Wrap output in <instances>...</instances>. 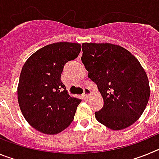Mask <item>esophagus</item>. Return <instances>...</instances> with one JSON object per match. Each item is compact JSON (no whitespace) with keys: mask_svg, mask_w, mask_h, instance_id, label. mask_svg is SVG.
<instances>
[{"mask_svg":"<svg viewBox=\"0 0 159 159\" xmlns=\"http://www.w3.org/2000/svg\"><path fill=\"white\" fill-rule=\"evenodd\" d=\"M91 94H92V92H91V90H90L89 88H85V89H84V95L86 97V98H88Z\"/></svg>","mask_w":159,"mask_h":159,"instance_id":"1","label":"esophagus"}]
</instances>
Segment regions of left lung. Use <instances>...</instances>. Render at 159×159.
Instances as JSON below:
<instances>
[{"label": "left lung", "mask_w": 159, "mask_h": 159, "mask_svg": "<svg viewBox=\"0 0 159 159\" xmlns=\"http://www.w3.org/2000/svg\"><path fill=\"white\" fill-rule=\"evenodd\" d=\"M83 64L98 87L103 107L97 121L111 130L130 127L139 119L150 98L148 77L138 59L113 43H84Z\"/></svg>", "instance_id": "1"}]
</instances>
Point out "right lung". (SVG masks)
Returning a JSON list of instances; mask_svg holds the SVG:
<instances>
[{"mask_svg": "<svg viewBox=\"0 0 159 159\" xmlns=\"http://www.w3.org/2000/svg\"><path fill=\"white\" fill-rule=\"evenodd\" d=\"M81 44L58 42L37 50L22 67L17 99L24 117L33 128L57 134L74 119L81 99L71 97L61 82L64 64L75 60Z\"/></svg>", "mask_w": 159, "mask_h": 159, "instance_id": "1", "label": "right lung"}]
</instances>
